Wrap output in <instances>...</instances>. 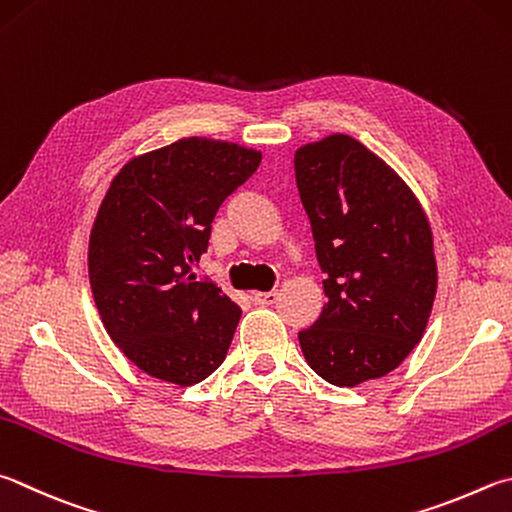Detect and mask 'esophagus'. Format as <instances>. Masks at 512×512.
Segmentation results:
<instances>
[{"instance_id": "esophagus-1", "label": "esophagus", "mask_w": 512, "mask_h": 512, "mask_svg": "<svg viewBox=\"0 0 512 512\" xmlns=\"http://www.w3.org/2000/svg\"><path fill=\"white\" fill-rule=\"evenodd\" d=\"M250 297H253L255 304L268 306V304H275L277 300H280V293H277V291H266V293H253Z\"/></svg>"}]
</instances>
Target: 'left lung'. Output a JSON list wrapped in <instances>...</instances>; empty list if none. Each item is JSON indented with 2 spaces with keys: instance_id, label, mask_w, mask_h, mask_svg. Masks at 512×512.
<instances>
[{
  "instance_id": "left-lung-1",
  "label": "left lung",
  "mask_w": 512,
  "mask_h": 512,
  "mask_svg": "<svg viewBox=\"0 0 512 512\" xmlns=\"http://www.w3.org/2000/svg\"><path fill=\"white\" fill-rule=\"evenodd\" d=\"M295 181L327 275L320 318L297 338L315 374L356 387L423 338L436 295L430 221L410 185L347 134L302 145Z\"/></svg>"
}]
</instances>
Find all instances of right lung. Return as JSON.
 <instances>
[{
    "label": "right lung",
    "mask_w": 512,
    "mask_h": 512,
    "mask_svg": "<svg viewBox=\"0 0 512 512\" xmlns=\"http://www.w3.org/2000/svg\"><path fill=\"white\" fill-rule=\"evenodd\" d=\"M259 163L250 147L192 136L134 156L111 181L89 284L109 338L147 376L188 387L224 362L241 309L194 268L219 206Z\"/></svg>",
    "instance_id": "1"
}]
</instances>
